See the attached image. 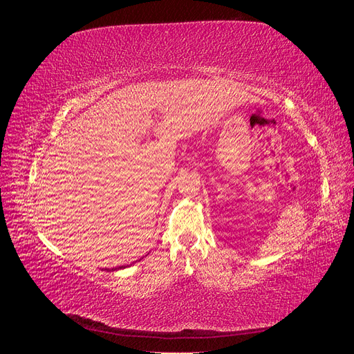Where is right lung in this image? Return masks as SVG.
Instances as JSON below:
<instances>
[{"instance_id": "1", "label": "right lung", "mask_w": 354, "mask_h": 354, "mask_svg": "<svg viewBox=\"0 0 354 354\" xmlns=\"http://www.w3.org/2000/svg\"><path fill=\"white\" fill-rule=\"evenodd\" d=\"M127 266H121V267H115V269H112V270H118V269H125Z\"/></svg>"}]
</instances>
